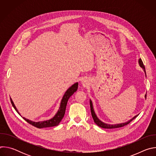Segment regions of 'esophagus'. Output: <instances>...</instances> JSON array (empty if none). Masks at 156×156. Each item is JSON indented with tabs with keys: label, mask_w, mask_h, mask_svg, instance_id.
<instances>
[{
	"label": "esophagus",
	"mask_w": 156,
	"mask_h": 156,
	"mask_svg": "<svg viewBox=\"0 0 156 156\" xmlns=\"http://www.w3.org/2000/svg\"><path fill=\"white\" fill-rule=\"evenodd\" d=\"M81 83H83V84H86V81H83Z\"/></svg>",
	"instance_id": "obj_1"
}]
</instances>
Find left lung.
<instances>
[{"label":"left lung","mask_w":156,"mask_h":156,"mask_svg":"<svg viewBox=\"0 0 156 156\" xmlns=\"http://www.w3.org/2000/svg\"><path fill=\"white\" fill-rule=\"evenodd\" d=\"M138 63H139V65H140V66H141V67L143 69V70H144V73H145V75H146V70H145V67H144V64H143V61H142V60L141 59V58H140L139 59V60H138ZM145 98L146 99V94H145ZM90 107H91V115H92V117H93V120H94V122H95V123L98 125V126H100V127H101V128H107V129H112V128H120V127H122V126H125V125H128V123H129L133 120H134L136 117H138V115H136V116H135L134 117H133L131 119H130L129 120H128V122H125V123H117V124H112V125H111V124H108V123H104V122H102L101 120H99V118L98 117V116L96 115V113H95V112H94V108H93V102H92V101L90 99Z\"/></svg>","instance_id":"left-lung-1"}]
</instances>
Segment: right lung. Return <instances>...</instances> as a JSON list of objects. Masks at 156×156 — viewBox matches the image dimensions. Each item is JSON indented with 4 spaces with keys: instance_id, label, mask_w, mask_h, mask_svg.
I'll return each mask as SVG.
<instances>
[{
    "instance_id": "obj_1",
    "label": "right lung",
    "mask_w": 156,
    "mask_h": 156,
    "mask_svg": "<svg viewBox=\"0 0 156 156\" xmlns=\"http://www.w3.org/2000/svg\"><path fill=\"white\" fill-rule=\"evenodd\" d=\"M78 83L76 82L74 83L72 86H71L66 91L65 94H63V96L61 100L60 104V107L55 114V115L51 119L47 120H44V121H40V122H33L30 120H28L25 117H23L24 120H25L28 123L30 124L33 125L35 127H37L38 128H48V127H52V126H57L62 119H63L65 113V110H66V104H67L68 100L70 98L71 96H72L75 92H76L78 90ZM10 101L13 107V108L15 109V110L18 112L19 115H21L20 112H18V110H17L16 107H15L12 99L10 98ZM22 117V116H21Z\"/></svg>"
}]
</instances>
